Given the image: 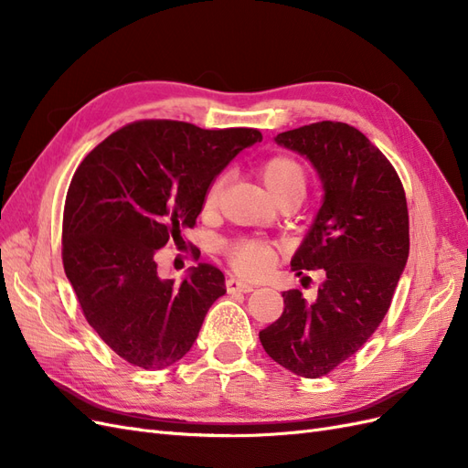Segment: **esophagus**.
Segmentation results:
<instances>
[{
	"label": "esophagus",
	"instance_id": "obj_1",
	"mask_svg": "<svg viewBox=\"0 0 468 468\" xmlns=\"http://www.w3.org/2000/svg\"><path fill=\"white\" fill-rule=\"evenodd\" d=\"M226 291L229 292H251L253 285H250V282H246V281H239L236 277H230V279H226Z\"/></svg>",
	"mask_w": 468,
	"mask_h": 468
}]
</instances>
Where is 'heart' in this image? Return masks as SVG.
Listing matches in <instances>:
<instances>
[{
    "instance_id": "obj_1",
    "label": "heart",
    "mask_w": 468,
    "mask_h": 468,
    "mask_svg": "<svg viewBox=\"0 0 468 468\" xmlns=\"http://www.w3.org/2000/svg\"><path fill=\"white\" fill-rule=\"evenodd\" d=\"M260 174L267 191L271 193L275 201L287 195L303 197L306 191V169L303 162L289 154H277L267 158L260 167ZM224 187L226 174L217 176L208 183L203 197V212H207V215L218 208ZM224 253L234 271L248 277L265 273L275 261V246L260 238H236L224 246Z\"/></svg>"
}]
</instances>
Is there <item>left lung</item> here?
Returning <instances> with one entry per match:
<instances>
[{
  "label": "left lung",
  "instance_id": "8db88e82",
  "mask_svg": "<svg viewBox=\"0 0 468 468\" xmlns=\"http://www.w3.org/2000/svg\"><path fill=\"white\" fill-rule=\"evenodd\" d=\"M313 162L324 186L316 220L291 269H324L314 303L282 292L279 320L260 332L267 356L294 375L320 378L359 351L387 316L410 253L402 181L356 126L322 121L277 134Z\"/></svg>",
  "mask_w": 468,
  "mask_h": 468
}]
</instances>
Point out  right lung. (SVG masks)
Returning <instances> with one entry per match:
<instances>
[{
    "label": "right lung",
    "instance_id": "add662e5",
    "mask_svg": "<svg viewBox=\"0 0 468 468\" xmlns=\"http://www.w3.org/2000/svg\"><path fill=\"white\" fill-rule=\"evenodd\" d=\"M261 138L258 129L134 121L78 165L62 218L64 271L88 324L124 361L164 369L195 344L226 292L224 275L199 263L174 282L158 275L154 256L193 229L208 183ZM191 253L199 260V248Z\"/></svg>",
    "mask_w": 468,
    "mask_h": 468
}]
</instances>
